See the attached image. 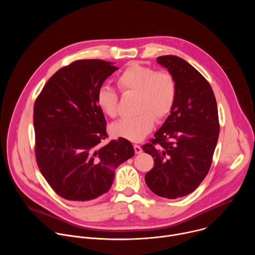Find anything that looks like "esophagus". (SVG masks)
I'll return each instance as SVG.
<instances>
[{
    "label": "esophagus",
    "mask_w": 255,
    "mask_h": 255,
    "mask_svg": "<svg viewBox=\"0 0 255 255\" xmlns=\"http://www.w3.org/2000/svg\"><path fill=\"white\" fill-rule=\"evenodd\" d=\"M133 147H134V151H135L136 154H139V153L142 152V148L139 146V145H136V144H135Z\"/></svg>",
    "instance_id": "obj_1"
}]
</instances>
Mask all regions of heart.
I'll return each instance as SVG.
<instances>
[{
    "label": "heart",
    "mask_w": 255,
    "mask_h": 255,
    "mask_svg": "<svg viewBox=\"0 0 255 255\" xmlns=\"http://www.w3.org/2000/svg\"><path fill=\"white\" fill-rule=\"evenodd\" d=\"M117 85L124 94H136L134 112L137 114L112 124L110 131L114 137L141 141L152 130L155 119L157 122L165 120L175 105L177 84L169 71H156L153 67L133 61L118 76ZM96 100L105 115L110 118L118 116L119 98L113 89L101 88Z\"/></svg>",
    "instance_id": "b5f03b06"
}]
</instances>
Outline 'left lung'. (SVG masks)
<instances>
[{"label":"left lung","mask_w":255,"mask_h":255,"mask_svg":"<svg viewBox=\"0 0 255 255\" xmlns=\"http://www.w3.org/2000/svg\"><path fill=\"white\" fill-rule=\"evenodd\" d=\"M156 61L175 78L177 96L154 139L142 146L154 159L145 183L155 195L176 199L193 193L208 174L219 118L214 92L194 66L175 55L159 56Z\"/></svg>","instance_id":"left-lung-1"}]
</instances>
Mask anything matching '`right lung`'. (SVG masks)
Returning <instances> with one entry per match:
<instances>
[{
	"label": "right lung",
	"instance_id": "obj_1",
	"mask_svg": "<svg viewBox=\"0 0 255 255\" xmlns=\"http://www.w3.org/2000/svg\"><path fill=\"white\" fill-rule=\"evenodd\" d=\"M101 59L77 60L57 70L34 104L36 161L61 198L88 202L110 190L115 169L134 155L130 141L112 140L97 105L103 83L118 67Z\"/></svg>",
	"mask_w": 255,
	"mask_h": 255
}]
</instances>
